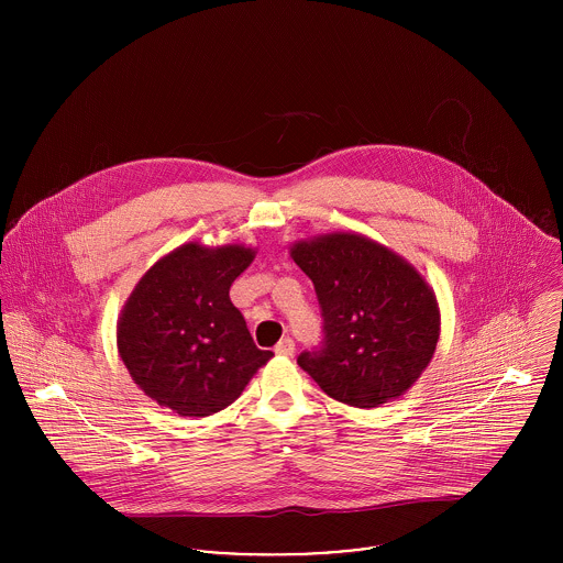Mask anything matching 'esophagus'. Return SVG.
<instances>
[{"label": "esophagus", "mask_w": 563, "mask_h": 563, "mask_svg": "<svg viewBox=\"0 0 563 563\" xmlns=\"http://www.w3.org/2000/svg\"><path fill=\"white\" fill-rule=\"evenodd\" d=\"M275 353H277V355H284V357H290V355L295 353V340H292V338L279 340V344L275 346Z\"/></svg>", "instance_id": "1"}]
</instances>
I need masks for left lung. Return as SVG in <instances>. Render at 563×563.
Masks as SVG:
<instances>
[{"label":"left lung","instance_id":"left-lung-1","mask_svg":"<svg viewBox=\"0 0 563 563\" xmlns=\"http://www.w3.org/2000/svg\"><path fill=\"white\" fill-rule=\"evenodd\" d=\"M290 257L312 279L324 344L297 364L351 407L399 399L429 366L440 338L433 288L402 257L357 232L297 241Z\"/></svg>","mask_w":563,"mask_h":563}]
</instances>
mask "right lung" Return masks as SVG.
<instances>
[{
    "mask_svg": "<svg viewBox=\"0 0 563 563\" xmlns=\"http://www.w3.org/2000/svg\"><path fill=\"white\" fill-rule=\"evenodd\" d=\"M255 249L186 242L134 286L117 322V349L134 384L179 416H210L236 401L273 357L260 351L230 286Z\"/></svg>",
    "mask_w": 563,
    "mask_h": 563,
    "instance_id": "add662e5",
    "label": "right lung"
}]
</instances>
